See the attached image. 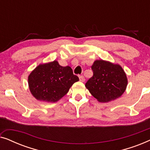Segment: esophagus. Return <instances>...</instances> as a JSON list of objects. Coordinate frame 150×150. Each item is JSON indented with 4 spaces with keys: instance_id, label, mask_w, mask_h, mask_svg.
Instances as JSON below:
<instances>
[{
    "instance_id": "obj_1",
    "label": "esophagus",
    "mask_w": 150,
    "mask_h": 150,
    "mask_svg": "<svg viewBox=\"0 0 150 150\" xmlns=\"http://www.w3.org/2000/svg\"><path fill=\"white\" fill-rule=\"evenodd\" d=\"M79 79H80V81H81V82H84V81H85V77H84L83 76H80Z\"/></svg>"
}]
</instances>
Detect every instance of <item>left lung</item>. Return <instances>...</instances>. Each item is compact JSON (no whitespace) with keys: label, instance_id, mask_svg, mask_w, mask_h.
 <instances>
[{"label":"left lung","instance_id":"8db88e82","mask_svg":"<svg viewBox=\"0 0 150 150\" xmlns=\"http://www.w3.org/2000/svg\"><path fill=\"white\" fill-rule=\"evenodd\" d=\"M93 76L85 87L100 102H108L120 97L126 90L128 80L120 65L97 60L91 66Z\"/></svg>","mask_w":150,"mask_h":150}]
</instances>
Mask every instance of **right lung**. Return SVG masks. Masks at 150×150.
<instances>
[{
	"mask_svg": "<svg viewBox=\"0 0 150 150\" xmlns=\"http://www.w3.org/2000/svg\"><path fill=\"white\" fill-rule=\"evenodd\" d=\"M28 86L37 100L55 102L63 97L79 79L69 66L63 67L57 61L38 65L28 76Z\"/></svg>",
	"mask_w": 150,
	"mask_h": 150,
	"instance_id": "add662e5",
	"label": "right lung"
}]
</instances>
